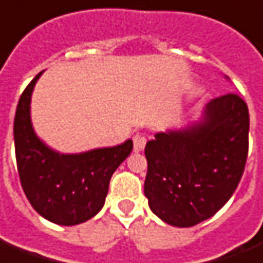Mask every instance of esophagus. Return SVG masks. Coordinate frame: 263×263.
Wrapping results in <instances>:
<instances>
[{"instance_id": "obj_1", "label": "esophagus", "mask_w": 263, "mask_h": 263, "mask_svg": "<svg viewBox=\"0 0 263 263\" xmlns=\"http://www.w3.org/2000/svg\"><path fill=\"white\" fill-rule=\"evenodd\" d=\"M145 145H146V138L144 135H141V134H137L134 137V151L135 152H141L145 148Z\"/></svg>"}]
</instances>
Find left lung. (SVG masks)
I'll return each mask as SVG.
<instances>
[{
	"label": "left lung",
	"mask_w": 263,
	"mask_h": 263,
	"mask_svg": "<svg viewBox=\"0 0 263 263\" xmlns=\"http://www.w3.org/2000/svg\"><path fill=\"white\" fill-rule=\"evenodd\" d=\"M248 135V105L236 93L208 102L195 125L157 134L145 146L144 191L151 211L179 228L216 214L242 178Z\"/></svg>",
	"instance_id": "1"
}]
</instances>
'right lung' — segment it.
I'll return each mask as SVG.
<instances>
[{
    "mask_svg": "<svg viewBox=\"0 0 263 263\" xmlns=\"http://www.w3.org/2000/svg\"><path fill=\"white\" fill-rule=\"evenodd\" d=\"M28 84L16 106L14 142L18 175L29 203L45 219L78 225L91 219L105 203L111 176L131 154V139L112 148L82 154H60L36 137L31 117V93L40 75Z\"/></svg>",
    "mask_w": 263,
    "mask_h": 263,
    "instance_id": "add662e5",
    "label": "right lung"
}]
</instances>
